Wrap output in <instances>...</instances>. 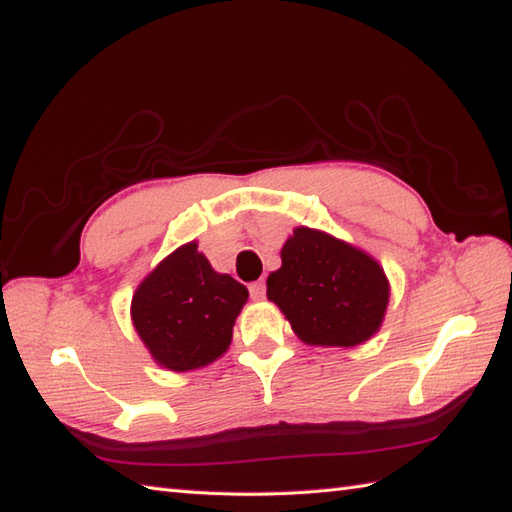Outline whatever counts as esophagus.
Masks as SVG:
<instances>
[{
  "label": "esophagus",
  "mask_w": 512,
  "mask_h": 512,
  "mask_svg": "<svg viewBox=\"0 0 512 512\" xmlns=\"http://www.w3.org/2000/svg\"><path fill=\"white\" fill-rule=\"evenodd\" d=\"M248 290H250V297H253L255 301L264 299V295H266V281L259 279V281H255V284H250Z\"/></svg>",
  "instance_id": "34e87169"
}]
</instances>
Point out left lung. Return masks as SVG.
<instances>
[{
	"label": "left lung",
	"mask_w": 512,
	"mask_h": 512,
	"mask_svg": "<svg viewBox=\"0 0 512 512\" xmlns=\"http://www.w3.org/2000/svg\"><path fill=\"white\" fill-rule=\"evenodd\" d=\"M268 299L303 343L354 347L374 336L389 303V281L374 257L317 228L299 226L268 275Z\"/></svg>",
	"instance_id": "obj_1"
}]
</instances>
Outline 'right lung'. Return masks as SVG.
Wrapping results in <instances>:
<instances>
[{
  "label": "right lung",
  "mask_w": 512,
  "mask_h": 512,
  "mask_svg": "<svg viewBox=\"0 0 512 512\" xmlns=\"http://www.w3.org/2000/svg\"><path fill=\"white\" fill-rule=\"evenodd\" d=\"M246 286L220 275L189 242L151 270L134 292L132 321L149 354L171 372L213 363L231 345Z\"/></svg>",
  "instance_id": "obj_1"
}]
</instances>
